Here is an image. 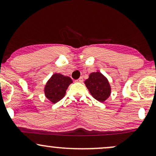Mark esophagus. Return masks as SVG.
Masks as SVG:
<instances>
[{"mask_svg": "<svg viewBox=\"0 0 156 156\" xmlns=\"http://www.w3.org/2000/svg\"><path fill=\"white\" fill-rule=\"evenodd\" d=\"M83 77H80V78H78V80H76V81L77 82H79V83H82V82H83Z\"/></svg>", "mask_w": 156, "mask_h": 156, "instance_id": "34e87169", "label": "esophagus"}]
</instances>
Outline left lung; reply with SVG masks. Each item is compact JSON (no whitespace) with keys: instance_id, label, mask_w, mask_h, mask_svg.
<instances>
[{"instance_id":"obj_1","label":"left lung","mask_w":156,"mask_h":156,"mask_svg":"<svg viewBox=\"0 0 156 156\" xmlns=\"http://www.w3.org/2000/svg\"><path fill=\"white\" fill-rule=\"evenodd\" d=\"M86 87L94 99L104 102L111 94V86L108 79L100 72L92 73L89 78L84 81Z\"/></svg>"}]
</instances>
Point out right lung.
Instances as JSON below:
<instances>
[{
  "label": "right lung",
  "instance_id": "right-lung-1",
  "mask_svg": "<svg viewBox=\"0 0 156 156\" xmlns=\"http://www.w3.org/2000/svg\"><path fill=\"white\" fill-rule=\"evenodd\" d=\"M73 80L69 77L60 73H55L48 80L44 87V95L51 103H55L64 98L69 84Z\"/></svg>",
  "mask_w": 156,
  "mask_h": 156
}]
</instances>
